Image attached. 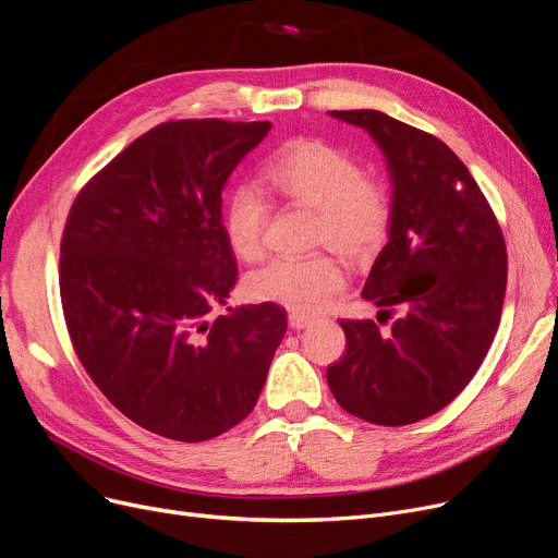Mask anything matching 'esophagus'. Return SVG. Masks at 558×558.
Instances as JSON below:
<instances>
[{
    "mask_svg": "<svg viewBox=\"0 0 558 558\" xmlns=\"http://www.w3.org/2000/svg\"><path fill=\"white\" fill-rule=\"evenodd\" d=\"M312 322H314V319L307 317V314H301V312H292V314H289V326H292L294 330H303V328H307Z\"/></svg>",
    "mask_w": 558,
    "mask_h": 558,
    "instance_id": "1",
    "label": "esophagus"
}]
</instances>
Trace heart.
I'll list each match as a JSON object with an SVG mask.
<instances>
[{
	"label": "heart",
	"mask_w": 558,
	"mask_h": 558,
	"mask_svg": "<svg viewBox=\"0 0 558 558\" xmlns=\"http://www.w3.org/2000/svg\"><path fill=\"white\" fill-rule=\"evenodd\" d=\"M264 184L276 196L317 209L314 244L362 262L372 257L392 226V193L385 182L362 175L353 155L322 138H294L264 166ZM271 205L257 186H236L226 205L223 228L232 251L257 262L266 248ZM347 284L339 262L326 253L276 257L248 278L255 301L278 303L294 312L324 310Z\"/></svg>",
	"instance_id": "1"
}]
</instances>
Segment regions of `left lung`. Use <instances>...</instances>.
I'll list each match as a JSON object with an SVG mask.
<instances>
[{"instance_id":"1","label":"left lung","mask_w":558,"mask_h":558,"mask_svg":"<svg viewBox=\"0 0 558 558\" xmlns=\"http://www.w3.org/2000/svg\"><path fill=\"white\" fill-rule=\"evenodd\" d=\"M365 130L392 184V226L362 299L399 314L339 322L347 351L328 367L347 413L380 426L430 417L451 403L486 357L506 294V244L495 214L449 145L383 111H330Z\"/></svg>"}]
</instances>
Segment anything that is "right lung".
Wrapping results in <instances>:
<instances>
[{
    "instance_id": "add662e5",
    "label": "right lung",
    "mask_w": 558,
    "mask_h": 558,
    "mask_svg": "<svg viewBox=\"0 0 558 558\" xmlns=\"http://www.w3.org/2000/svg\"><path fill=\"white\" fill-rule=\"evenodd\" d=\"M271 123L173 120L145 132L72 205L59 262L72 347L134 424L203 442L248 417L287 330L276 303L228 307L236 264L221 193Z\"/></svg>"
}]
</instances>
